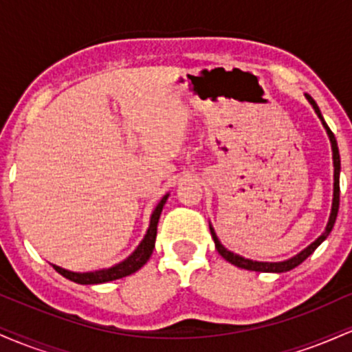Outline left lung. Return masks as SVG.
Instances as JSON below:
<instances>
[{
    "mask_svg": "<svg viewBox=\"0 0 352 352\" xmlns=\"http://www.w3.org/2000/svg\"><path fill=\"white\" fill-rule=\"evenodd\" d=\"M305 98L308 99V102L311 104V107L314 109V112H316V116L319 117V120H321L322 127H324L326 134L329 137V142H331V151H333V165H334V188H333V205H331V213H329V220H328V225H326L324 232L319 235L316 240L313 241V243L306 246L305 250H301L300 253L294 254V256L288 258V260L285 261H254V260H250V258H245L241 256V254H236L233 252H230V250L225 248L223 245L220 243V240H218L215 230H213L212 225H210V233H212V238L213 241H215V248L217 252L221 254V256L225 258V260L228 261V263L238 266V268H243V270H250V272H258V273H285V272H289V270L296 268L298 265H301L302 261L306 260V258L309 256L311 253L314 252V250L318 248L319 245L322 243V241L328 238V235L331 233V230L334 227V221H336V217H338V210H339V173H341V159H339V148H338V142H336V137H334L333 132H331V129L328 127V124L324 122V117H322L321 111H319L318 104L314 102V99L311 98L309 94H305Z\"/></svg>",
    "mask_w": 352,
    "mask_h": 352,
    "instance_id": "1",
    "label": "left lung"
}]
</instances>
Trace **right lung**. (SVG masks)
<instances>
[{
	"mask_svg": "<svg viewBox=\"0 0 352 352\" xmlns=\"http://www.w3.org/2000/svg\"><path fill=\"white\" fill-rule=\"evenodd\" d=\"M168 195H170V193H165L162 200H160L159 204H157V207L153 208L151 215V225H148L144 240L140 241L139 246H137L134 252L129 254L124 261L111 266V268H102V270H96V272H86V273L69 272V270L60 268L58 265H52V268H54L59 274H63L64 278H67V280L74 283H79V285H99V283L114 281V280H119V278L129 276V274L135 273L137 270H140L145 263H147L148 258H151V254L153 252V248H155L157 225H159L160 213H162V208L165 201L168 199Z\"/></svg>",
	"mask_w": 352,
	"mask_h": 352,
	"instance_id": "right-lung-1",
	"label": "right lung"
}]
</instances>
